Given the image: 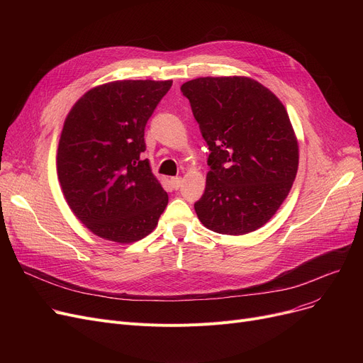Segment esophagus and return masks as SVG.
Wrapping results in <instances>:
<instances>
[{"mask_svg":"<svg viewBox=\"0 0 363 363\" xmlns=\"http://www.w3.org/2000/svg\"><path fill=\"white\" fill-rule=\"evenodd\" d=\"M170 184H172V186H174V189H178L181 186V184H182V178H179V177L172 178Z\"/></svg>","mask_w":363,"mask_h":363,"instance_id":"esophagus-1","label":"esophagus"}]
</instances>
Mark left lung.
<instances>
[{
  "label": "left lung",
  "mask_w": 363,
  "mask_h": 363,
  "mask_svg": "<svg viewBox=\"0 0 363 363\" xmlns=\"http://www.w3.org/2000/svg\"><path fill=\"white\" fill-rule=\"evenodd\" d=\"M208 147L206 189L194 204L207 230L244 235L287 199L298 144L277 95L245 76L197 78L181 86Z\"/></svg>",
  "instance_id": "1"
}]
</instances>
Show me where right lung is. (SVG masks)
<instances>
[{"mask_svg":"<svg viewBox=\"0 0 363 363\" xmlns=\"http://www.w3.org/2000/svg\"><path fill=\"white\" fill-rule=\"evenodd\" d=\"M172 81H114L74 103L57 150L63 196L88 230L114 242H133L155 230L167 194L145 151L147 121Z\"/></svg>","mask_w":363,"mask_h":363,"instance_id":"right-lung-1","label":"right lung"}]
</instances>
